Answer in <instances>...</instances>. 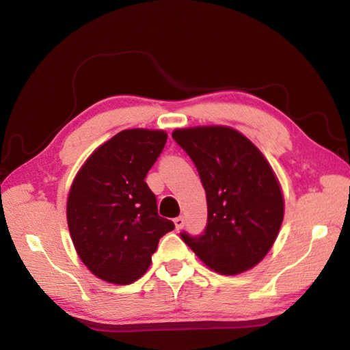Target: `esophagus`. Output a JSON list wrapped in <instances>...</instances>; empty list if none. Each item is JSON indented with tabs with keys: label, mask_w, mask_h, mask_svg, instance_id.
Segmentation results:
<instances>
[{
	"label": "esophagus",
	"mask_w": 350,
	"mask_h": 350,
	"mask_svg": "<svg viewBox=\"0 0 350 350\" xmlns=\"http://www.w3.org/2000/svg\"><path fill=\"white\" fill-rule=\"evenodd\" d=\"M174 225H176V230H182L185 226V217L183 216H178L174 219Z\"/></svg>",
	"instance_id": "34e87169"
}]
</instances>
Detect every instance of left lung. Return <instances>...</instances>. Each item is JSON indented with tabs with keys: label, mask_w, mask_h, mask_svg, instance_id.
<instances>
[{
	"label": "left lung",
	"mask_w": 350,
	"mask_h": 350,
	"mask_svg": "<svg viewBox=\"0 0 350 350\" xmlns=\"http://www.w3.org/2000/svg\"><path fill=\"white\" fill-rule=\"evenodd\" d=\"M174 142L197 167L207 198V225L182 240L212 270L232 275L255 267L283 221V197L256 146L228 126L176 129Z\"/></svg>",
	"instance_id": "obj_1"
}]
</instances>
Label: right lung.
<instances>
[{"label": "right lung", "instance_id": "right-lung-1", "mask_svg": "<svg viewBox=\"0 0 350 350\" xmlns=\"http://www.w3.org/2000/svg\"><path fill=\"white\" fill-rule=\"evenodd\" d=\"M167 142L164 131L125 129L80 168L67 202L72 243L96 278L128 285L148 270L162 235L174 224L158 215L144 182Z\"/></svg>", "mask_w": 350, "mask_h": 350}]
</instances>
